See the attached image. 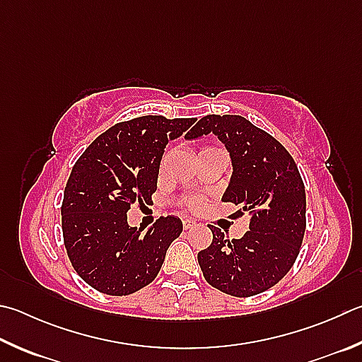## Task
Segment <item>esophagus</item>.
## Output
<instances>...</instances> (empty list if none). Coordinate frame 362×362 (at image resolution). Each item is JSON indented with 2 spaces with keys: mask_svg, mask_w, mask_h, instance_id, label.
<instances>
[{
  "mask_svg": "<svg viewBox=\"0 0 362 362\" xmlns=\"http://www.w3.org/2000/svg\"><path fill=\"white\" fill-rule=\"evenodd\" d=\"M196 226H198V223H196L194 220H192V218L183 220V228H185V229H193Z\"/></svg>",
  "mask_w": 362,
  "mask_h": 362,
  "instance_id": "1",
  "label": "esophagus"
}]
</instances>
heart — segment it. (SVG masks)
<instances>
[{
    "label": "heart",
    "mask_w": 362,
    "mask_h": 362,
    "mask_svg": "<svg viewBox=\"0 0 362 362\" xmlns=\"http://www.w3.org/2000/svg\"><path fill=\"white\" fill-rule=\"evenodd\" d=\"M204 199L202 198H192L188 201V207L192 210H199L202 207Z\"/></svg>",
    "instance_id": "b5f03b06"
}]
</instances>
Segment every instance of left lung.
<instances>
[{
  "mask_svg": "<svg viewBox=\"0 0 362 362\" xmlns=\"http://www.w3.org/2000/svg\"><path fill=\"white\" fill-rule=\"evenodd\" d=\"M214 133L231 156L233 175L221 201L250 215V231L229 240L210 226L212 244L198 253L209 285L235 298L269 290L298 258L305 233V188L288 150L240 115H206L185 136Z\"/></svg>",
  "mask_w": 362,
  "mask_h": 362,
  "instance_id": "1",
  "label": "left lung"
}]
</instances>
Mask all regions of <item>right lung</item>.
<instances>
[{
    "label": "right lung",
    "instance_id": "add662e5",
    "mask_svg": "<svg viewBox=\"0 0 362 362\" xmlns=\"http://www.w3.org/2000/svg\"><path fill=\"white\" fill-rule=\"evenodd\" d=\"M196 118L144 115L98 136L71 170L62 204L69 261L83 281L110 296H127L152 284L173 240L177 216H161L142 234L128 225L133 204L152 202L160 163L170 141Z\"/></svg>",
    "mask_w": 362,
    "mask_h": 362
}]
</instances>
